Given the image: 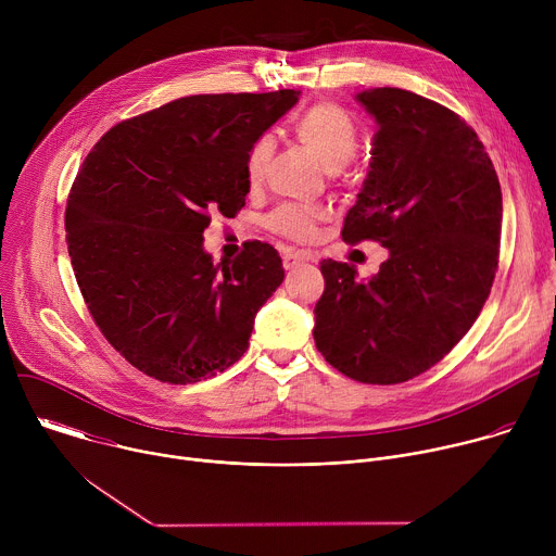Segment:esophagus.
<instances>
[{
  "instance_id": "esophagus-1",
  "label": "esophagus",
  "mask_w": 556,
  "mask_h": 556,
  "mask_svg": "<svg viewBox=\"0 0 556 556\" xmlns=\"http://www.w3.org/2000/svg\"><path fill=\"white\" fill-rule=\"evenodd\" d=\"M305 262H307V255L301 253V251L283 253V255H281V264H283L286 270H292V268H296V266H301V264H305Z\"/></svg>"
}]
</instances>
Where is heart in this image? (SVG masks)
<instances>
[{
	"label": "heart",
	"instance_id": "b5f03b06",
	"mask_svg": "<svg viewBox=\"0 0 556 556\" xmlns=\"http://www.w3.org/2000/svg\"><path fill=\"white\" fill-rule=\"evenodd\" d=\"M292 127L296 138L309 151H314V155L319 157L330 172H339L341 167H345L358 149L356 123L341 105L330 101L314 103L312 108H307L294 121ZM273 151H275V140L268 134L260 136L251 144L247 153V163H244V172L251 185H260L264 180ZM324 219H326L324 208L281 204L266 217V224L270 230L288 237V240L309 242L314 240L316 232H319V224Z\"/></svg>",
	"mask_w": 556,
	"mask_h": 556
}]
</instances>
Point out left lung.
Returning <instances> with one entry per match:
<instances>
[{"mask_svg":"<svg viewBox=\"0 0 556 556\" xmlns=\"http://www.w3.org/2000/svg\"><path fill=\"white\" fill-rule=\"evenodd\" d=\"M358 101L378 121L371 169L343 242H378L389 260L367 279L326 260L314 343L358 382L399 384L440 363L478 319L495 281L502 189L475 129L401 88Z\"/></svg>","mask_w":556,"mask_h":556,"instance_id":"left-lung-1","label":"left lung"}]
</instances>
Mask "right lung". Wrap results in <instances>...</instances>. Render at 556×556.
I'll return each mask as SVG.
<instances>
[{
    "label": "right lung",
    "mask_w": 556,
    "mask_h": 556,
    "mask_svg": "<svg viewBox=\"0 0 556 556\" xmlns=\"http://www.w3.org/2000/svg\"><path fill=\"white\" fill-rule=\"evenodd\" d=\"M299 94L182 97L116 123L86 155L67 193V253L101 334L142 374L191 384L249 350L281 257L253 240L219 268L202 232L242 211L247 153Z\"/></svg>",
    "instance_id": "add662e5"
}]
</instances>
